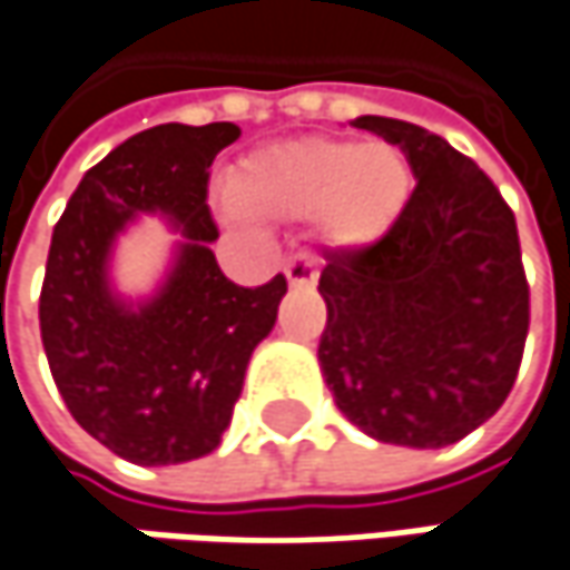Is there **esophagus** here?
<instances>
[{
	"label": "esophagus",
	"mask_w": 570,
	"mask_h": 570,
	"mask_svg": "<svg viewBox=\"0 0 570 570\" xmlns=\"http://www.w3.org/2000/svg\"><path fill=\"white\" fill-rule=\"evenodd\" d=\"M285 278H288V285H314V278H317L314 256H307V253H295V256L285 263Z\"/></svg>",
	"instance_id": "esophagus-1"
}]
</instances>
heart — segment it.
<instances>
[{
  "instance_id": "obj_1",
  "label": "heart",
  "mask_w": 570,
  "mask_h": 570,
  "mask_svg": "<svg viewBox=\"0 0 570 570\" xmlns=\"http://www.w3.org/2000/svg\"><path fill=\"white\" fill-rule=\"evenodd\" d=\"M229 197L253 217H317L337 249L383 239L412 197V168L389 142L295 139L253 151L229 178Z\"/></svg>"
}]
</instances>
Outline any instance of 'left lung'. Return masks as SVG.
<instances>
[{"label": "left lung", "instance_id": "obj_1", "mask_svg": "<svg viewBox=\"0 0 570 570\" xmlns=\"http://www.w3.org/2000/svg\"><path fill=\"white\" fill-rule=\"evenodd\" d=\"M415 190L386 236L331 253L317 363L337 409L383 444L444 448L497 415L529 334L515 217L468 155L422 126L360 116Z\"/></svg>", "mask_w": 570, "mask_h": 570}]
</instances>
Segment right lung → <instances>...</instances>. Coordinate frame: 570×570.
I'll return each instance as SVG.
<instances>
[{"label":"right lung","instance_id":"1","mask_svg":"<svg viewBox=\"0 0 570 570\" xmlns=\"http://www.w3.org/2000/svg\"><path fill=\"white\" fill-rule=\"evenodd\" d=\"M239 126L165 122L116 145L77 184L41 285V344L70 415L112 454L165 468L210 454L233 419L253 350L275 327L285 275L233 285L210 243V165ZM142 213L183 239L166 282L132 303L111 288V246Z\"/></svg>","mask_w":570,"mask_h":570}]
</instances>
